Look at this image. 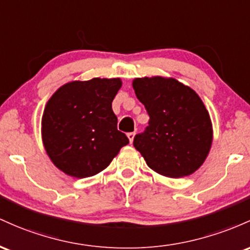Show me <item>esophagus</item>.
<instances>
[{
  "instance_id": "esophagus-1",
  "label": "esophagus",
  "mask_w": 250,
  "mask_h": 250,
  "mask_svg": "<svg viewBox=\"0 0 250 250\" xmlns=\"http://www.w3.org/2000/svg\"><path fill=\"white\" fill-rule=\"evenodd\" d=\"M134 136H136V132H130V133H127V138H128V140H130V143H133Z\"/></svg>"
}]
</instances>
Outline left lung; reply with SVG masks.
Returning a JSON list of instances; mask_svg holds the SVG:
<instances>
[{"label":"left lung","instance_id":"left-lung-1","mask_svg":"<svg viewBox=\"0 0 250 250\" xmlns=\"http://www.w3.org/2000/svg\"><path fill=\"white\" fill-rule=\"evenodd\" d=\"M132 86L150 117L133 146L156 172L189 176L203 164L212 143L209 112L198 94L172 78H138Z\"/></svg>","mask_w":250,"mask_h":250}]
</instances>
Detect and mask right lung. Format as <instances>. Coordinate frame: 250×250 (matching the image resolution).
I'll use <instances>...</instances> for the list:
<instances>
[{
  "label": "right lung",
  "mask_w": 250,
  "mask_h": 250,
  "mask_svg": "<svg viewBox=\"0 0 250 250\" xmlns=\"http://www.w3.org/2000/svg\"><path fill=\"white\" fill-rule=\"evenodd\" d=\"M120 87L118 78L72 81L48 100L42 116V140L50 161L66 175H97L128 144L112 111Z\"/></svg>",
  "instance_id": "1"
}]
</instances>
